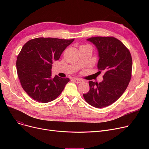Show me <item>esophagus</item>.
<instances>
[{"instance_id":"34e87169","label":"esophagus","mask_w":149,"mask_h":149,"mask_svg":"<svg viewBox=\"0 0 149 149\" xmlns=\"http://www.w3.org/2000/svg\"><path fill=\"white\" fill-rule=\"evenodd\" d=\"M73 81L76 83H83L84 82V81L81 79H77V78H75V79H73Z\"/></svg>"}]
</instances>
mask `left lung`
<instances>
[{
	"label": "left lung",
	"mask_w": 149,
	"mask_h": 149,
	"mask_svg": "<svg viewBox=\"0 0 149 149\" xmlns=\"http://www.w3.org/2000/svg\"><path fill=\"white\" fill-rule=\"evenodd\" d=\"M87 40L97 47V67L104 74L101 82H89L90 90L83 97L93 107H105L115 102L127 89L132 77V56L126 46L113 37H94Z\"/></svg>",
	"instance_id": "1"
}]
</instances>
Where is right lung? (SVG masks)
Masks as SVG:
<instances>
[{
    "label": "right lung",
    "mask_w": 149,
    "mask_h": 149,
    "mask_svg": "<svg viewBox=\"0 0 149 149\" xmlns=\"http://www.w3.org/2000/svg\"><path fill=\"white\" fill-rule=\"evenodd\" d=\"M74 40L38 37L23 45L17 58V72L22 88L29 97L46 103L60 95L69 79L57 75L53 78L52 64Z\"/></svg>",
    "instance_id": "add662e5"
}]
</instances>
